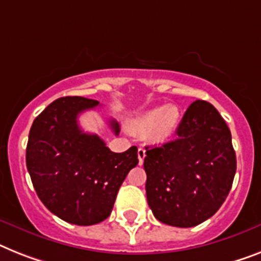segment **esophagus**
<instances>
[{"instance_id":"esophagus-1","label":"esophagus","mask_w":261,"mask_h":261,"mask_svg":"<svg viewBox=\"0 0 261 261\" xmlns=\"http://www.w3.org/2000/svg\"><path fill=\"white\" fill-rule=\"evenodd\" d=\"M137 156H139V164L143 165L144 159H145V149H144V148H139V150H137Z\"/></svg>"}]
</instances>
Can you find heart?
<instances>
[{"instance_id":"heart-1","label":"heart","mask_w":261,"mask_h":261,"mask_svg":"<svg viewBox=\"0 0 261 261\" xmlns=\"http://www.w3.org/2000/svg\"><path fill=\"white\" fill-rule=\"evenodd\" d=\"M180 121V112L176 107L154 108L140 116L135 122V128L140 132L152 130L157 140H165L174 133Z\"/></svg>"}]
</instances>
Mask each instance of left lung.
Listing matches in <instances>:
<instances>
[{"label": "left lung", "instance_id": "left-lung-1", "mask_svg": "<svg viewBox=\"0 0 261 261\" xmlns=\"http://www.w3.org/2000/svg\"><path fill=\"white\" fill-rule=\"evenodd\" d=\"M145 149L146 200L157 220L195 227L223 205L236 173V154L231 130L212 104L196 100L178 125L177 139Z\"/></svg>", "mask_w": 261, "mask_h": 261}]
</instances>
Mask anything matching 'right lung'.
Segmentation results:
<instances>
[{"label": "right lung", "mask_w": 261, "mask_h": 261, "mask_svg": "<svg viewBox=\"0 0 261 261\" xmlns=\"http://www.w3.org/2000/svg\"><path fill=\"white\" fill-rule=\"evenodd\" d=\"M98 101L61 97L33 121L27 145V167L44 205L56 216L76 225L104 221L129 171L139 164L137 146L112 152L97 135L80 128V113ZM115 135L116 120H109Z\"/></svg>", "instance_id": "obj_1"}]
</instances>
